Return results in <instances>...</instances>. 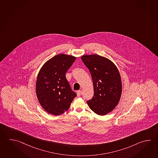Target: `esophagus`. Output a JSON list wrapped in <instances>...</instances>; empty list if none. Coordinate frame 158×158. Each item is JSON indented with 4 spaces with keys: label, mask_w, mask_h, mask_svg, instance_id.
I'll use <instances>...</instances> for the list:
<instances>
[{
    "label": "esophagus",
    "mask_w": 158,
    "mask_h": 158,
    "mask_svg": "<svg viewBox=\"0 0 158 158\" xmlns=\"http://www.w3.org/2000/svg\"><path fill=\"white\" fill-rule=\"evenodd\" d=\"M77 96H81V90H77Z\"/></svg>",
    "instance_id": "obj_1"
}]
</instances>
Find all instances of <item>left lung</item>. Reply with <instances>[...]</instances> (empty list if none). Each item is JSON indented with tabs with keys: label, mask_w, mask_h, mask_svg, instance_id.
Here are the masks:
<instances>
[{
	"label": "left lung",
	"mask_w": 158,
	"mask_h": 158,
	"mask_svg": "<svg viewBox=\"0 0 158 158\" xmlns=\"http://www.w3.org/2000/svg\"><path fill=\"white\" fill-rule=\"evenodd\" d=\"M81 59L90 71L94 83V97L87 104L97 115H105L116 107L121 97L119 70L109 58L96 54L83 55Z\"/></svg>",
	"instance_id": "obj_1"
}]
</instances>
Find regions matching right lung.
<instances>
[{
  "instance_id": "obj_1",
  "label": "right lung",
  "mask_w": 158,
  "mask_h": 158,
  "mask_svg": "<svg viewBox=\"0 0 158 158\" xmlns=\"http://www.w3.org/2000/svg\"><path fill=\"white\" fill-rule=\"evenodd\" d=\"M77 57L58 54L45 62L39 70L36 94L46 112L55 116L66 111L77 94L71 90L66 78V72Z\"/></svg>"
}]
</instances>
